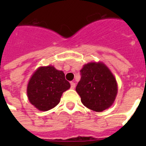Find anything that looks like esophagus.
Listing matches in <instances>:
<instances>
[{"label":"esophagus","instance_id":"obj_1","mask_svg":"<svg viewBox=\"0 0 146 146\" xmlns=\"http://www.w3.org/2000/svg\"><path fill=\"white\" fill-rule=\"evenodd\" d=\"M70 86H71V89H75V87H76V83L74 82H70Z\"/></svg>","mask_w":146,"mask_h":146}]
</instances>
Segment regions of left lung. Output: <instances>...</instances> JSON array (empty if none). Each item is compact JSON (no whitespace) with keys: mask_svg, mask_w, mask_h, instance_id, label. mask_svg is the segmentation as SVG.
I'll return each mask as SVG.
<instances>
[{"mask_svg":"<svg viewBox=\"0 0 146 146\" xmlns=\"http://www.w3.org/2000/svg\"><path fill=\"white\" fill-rule=\"evenodd\" d=\"M76 91L81 102L92 111L101 112L113 104L117 93V81L111 70L101 62L85 64Z\"/></svg>","mask_w":146,"mask_h":146,"instance_id":"obj_1","label":"left lung"}]
</instances>
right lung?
Here are the masks:
<instances>
[{
	"mask_svg": "<svg viewBox=\"0 0 146 146\" xmlns=\"http://www.w3.org/2000/svg\"><path fill=\"white\" fill-rule=\"evenodd\" d=\"M70 87L63 71L57 70L53 66H41L29 81L27 96L36 108L46 111L58 104L63 92Z\"/></svg>",
	"mask_w": 146,
	"mask_h": 146,
	"instance_id": "1",
	"label": "right lung"
}]
</instances>
